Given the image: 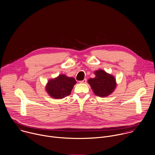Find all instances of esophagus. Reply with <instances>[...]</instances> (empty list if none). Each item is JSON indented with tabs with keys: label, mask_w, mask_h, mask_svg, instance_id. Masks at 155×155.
Returning <instances> with one entry per match:
<instances>
[{
	"label": "esophagus",
	"mask_w": 155,
	"mask_h": 155,
	"mask_svg": "<svg viewBox=\"0 0 155 155\" xmlns=\"http://www.w3.org/2000/svg\"><path fill=\"white\" fill-rule=\"evenodd\" d=\"M86 82H87V79H84L83 81H79V83H80V84H85Z\"/></svg>",
	"instance_id": "esophagus-1"
}]
</instances>
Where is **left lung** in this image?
Wrapping results in <instances>:
<instances>
[{"label":"left lung","mask_w":155,"mask_h":155,"mask_svg":"<svg viewBox=\"0 0 155 155\" xmlns=\"http://www.w3.org/2000/svg\"><path fill=\"white\" fill-rule=\"evenodd\" d=\"M94 74V78H90L87 81L94 94L104 98L112 94L117 87L115 77L101 69L95 71Z\"/></svg>","instance_id":"obj_1"}]
</instances>
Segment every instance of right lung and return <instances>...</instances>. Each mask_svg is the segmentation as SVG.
I'll use <instances>...</instances> for the list:
<instances>
[{"label": "right lung", "instance_id": "1", "mask_svg": "<svg viewBox=\"0 0 155 155\" xmlns=\"http://www.w3.org/2000/svg\"><path fill=\"white\" fill-rule=\"evenodd\" d=\"M76 84L74 78L65 74H60L51 79L46 85V91L49 96L54 99H62L70 95L74 85Z\"/></svg>", "mask_w": 155, "mask_h": 155}]
</instances>
